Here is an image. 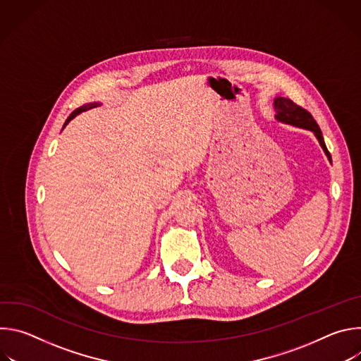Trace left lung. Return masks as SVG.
<instances>
[{
    "label": "left lung",
    "instance_id": "obj_1",
    "mask_svg": "<svg viewBox=\"0 0 361 361\" xmlns=\"http://www.w3.org/2000/svg\"><path fill=\"white\" fill-rule=\"evenodd\" d=\"M273 106H274V110H276V120L277 121H280L283 124H288V126H294V127H298V128L313 131V134L319 140L323 151L326 152L329 161H331L330 152H329V149L326 147V142H324V138H323V133H322L319 124L316 123V120L313 118V116L310 113H308L304 109H301L300 106L294 104V102L290 98H286V97H276Z\"/></svg>",
    "mask_w": 361,
    "mask_h": 361
}]
</instances>
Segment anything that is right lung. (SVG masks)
<instances>
[{
	"mask_svg": "<svg viewBox=\"0 0 361 361\" xmlns=\"http://www.w3.org/2000/svg\"><path fill=\"white\" fill-rule=\"evenodd\" d=\"M98 106H101L99 102H90V104H85V106H82V107H78V109H77V110H74V111L70 114V117L66 120V123H64L63 128H66V126H67L73 118H75L78 114H81V113H84V111H87V110H90V109L98 107Z\"/></svg>",
	"mask_w": 361,
	"mask_h": 361,
	"instance_id": "1",
	"label": "right lung"
}]
</instances>
